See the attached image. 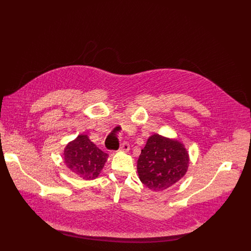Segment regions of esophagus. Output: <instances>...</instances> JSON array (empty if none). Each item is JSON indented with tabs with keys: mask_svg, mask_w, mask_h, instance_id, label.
Masks as SVG:
<instances>
[{
	"mask_svg": "<svg viewBox=\"0 0 251 251\" xmlns=\"http://www.w3.org/2000/svg\"><path fill=\"white\" fill-rule=\"evenodd\" d=\"M120 151H122V152H128L129 150H130V145H129V143H127V142H123L122 144H121V146H120V149H119Z\"/></svg>",
	"mask_w": 251,
	"mask_h": 251,
	"instance_id": "obj_1",
	"label": "esophagus"
}]
</instances>
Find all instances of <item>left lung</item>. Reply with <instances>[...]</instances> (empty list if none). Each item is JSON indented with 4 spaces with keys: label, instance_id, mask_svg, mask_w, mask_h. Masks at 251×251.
<instances>
[{
    "label": "left lung",
    "instance_id": "obj_1",
    "mask_svg": "<svg viewBox=\"0 0 251 251\" xmlns=\"http://www.w3.org/2000/svg\"><path fill=\"white\" fill-rule=\"evenodd\" d=\"M189 152L182 142L159 134L149 137L137 162L140 181L152 191H164L186 175Z\"/></svg>",
    "mask_w": 251,
    "mask_h": 251
}]
</instances>
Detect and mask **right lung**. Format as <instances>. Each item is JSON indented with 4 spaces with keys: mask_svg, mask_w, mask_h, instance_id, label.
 I'll list each match as a JSON object with an SVG mask.
<instances>
[{
    "mask_svg": "<svg viewBox=\"0 0 251 251\" xmlns=\"http://www.w3.org/2000/svg\"><path fill=\"white\" fill-rule=\"evenodd\" d=\"M107 159L108 154L101 151L84 134L70 141L63 151L65 166L86 181L93 180L99 176Z\"/></svg>",
    "mask_w": 251,
    "mask_h": 251,
    "instance_id": "add662e5",
    "label": "right lung"
}]
</instances>
